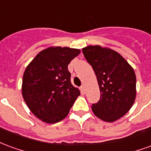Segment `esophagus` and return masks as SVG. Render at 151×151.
Returning a JSON list of instances; mask_svg holds the SVG:
<instances>
[{
    "instance_id": "1",
    "label": "esophagus",
    "mask_w": 151,
    "mask_h": 151,
    "mask_svg": "<svg viewBox=\"0 0 151 151\" xmlns=\"http://www.w3.org/2000/svg\"><path fill=\"white\" fill-rule=\"evenodd\" d=\"M81 91H82V93H86V87H85V86L82 85V86H81Z\"/></svg>"
}]
</instances>
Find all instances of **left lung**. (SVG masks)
I'll return each instance as SVG.
<instances>
[{"label": "left lung", "mask_w": 151, "mask_h": 151, "mask_svg": "<svg viewBox=\"0 0 151 151\" xmlns=\"http://www.w3.org/2000/svg\"><path fill=\"white\" fill-rule=\"evenodd\" d=\"M97 78L100 99L91 106L94 114L106 122L124 116L136 99V75L133 67L116 51L99 45L82 48Z\"/></svg>", "instance_id": "obj_1"}]
</instances>
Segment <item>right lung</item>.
<instances>
[{
  "mask_svg": "<svg viewBox=\"0 0 151 151\" xmlns=\"http://www.w3.org/2000/svg\"><path fill=\"white\" fill-rule=\"evenodd\" d=\"M81 52L68 47H49L38 53L23 73L22 94L29 109L47 124L69 114L80 91L70 81L68 65Z\"/></svg>",
  "mask_w": 151,
  "mask_h": 151,
  "instance_id": "obj_1",
  "label": "right lung"
}]
</instances>
